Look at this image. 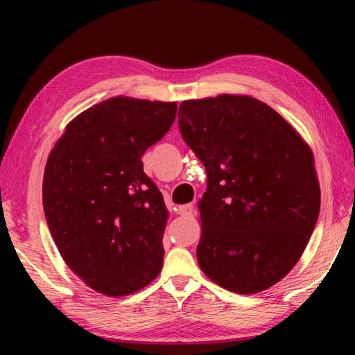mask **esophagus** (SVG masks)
<instances>
[{"instance_id":"obj_1","label":"esophagus","mask_w":355,"mask_h":355,"mask_svg":"<svg viewBox=\"0 0 355 355\" xmlns=\"http://www.w3.org/2000/svg\"><path fill=\"white\" fill-rule=\"evenodd\" d=\"M184 183H188V182H180L178 184H184ZM188 202H192V194H191V197L188 199Z\"/></svg>"}]
</instances>
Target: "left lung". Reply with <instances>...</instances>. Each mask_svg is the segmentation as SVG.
Instances as JSON below:
<instances>
[{"mask_svg": "<svg viewBox=\"0 0 355 355\" xmlns=\"http://www.w3.org/2000/svg\"><path fill=\"white\" fill-rule=\"evenodd\" d=\"M177 103L107 98L67 123L46 159L44 211L59 254L89 288L120 297L163 268L169 211L141 161Z\"/></svg>", "mask_w": 355, "mask_h": 355, "instance_id": "8db88e82", "label": "left lung"}]
</instances>
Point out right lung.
<instances>
[{
  "label": "right lung",
  "mask_w": 355,
  "mask_h": 355,
  "mask_svg": "<svg viewBox=\"0 0 355 355\" xmlns=\"http://www.w3.org/2000/svg\"><path fill=\"white\" fill-rule=\"evenodd\" d=\"M178 128L207 171L200 269L228 291L268 290L302 257L320 214L313 152L279 112L249 95L183 101Z\"/></svg>",
  "instance_id": "right-lung-1"
}]
</instances>
